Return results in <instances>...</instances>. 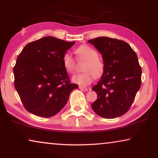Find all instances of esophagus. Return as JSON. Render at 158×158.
Wrapping results in <instances>:
<instances>
[{
    "label": "esophagus",
    "instance_id": "esophagus-1",
    "mask_svg": "<svg viewBox=\"0 0 158 158\" xmlns=\"http://www.w3.org/2000/svg\"><path fill=\"white\" fill-rule=\"evenodd\" d=\"M79 88H80V89H81V90H85V91H86V90H88V88L83 87V86H82V85H80V86H79Z\"/></svg>",
    "mask_w": 158,
    "mask_h": 158
}]
</instances>
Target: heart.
Listing matches in <instances>:
<instances>
[{"label":"heart","instance_id":"heart-1","mask_svg":"<svg viewBox=\"0 0 158 158\" xmlns=\"http://www.w3.org/2000/svg\"><path fill=\"white\" fill-rule=\"evenodd\" d=\"M77 59L85 61L83 70L85 72L75 75L72 77L74 83L82 85H88L92 83L94 77L98 78L104 72V63L98 57L97 51L92 47L83 44L77 47L75 51ZM62 65L68 73H73L76 68V62L71 55L64 53L62 58Z\"/></svg>","mask_w":158,"mask_h":158}]
</instances>
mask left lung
<instances>
[{"label":"left lung","instance_id":"obj_1","mask_svg":"<svg viewBox=\"0 0 158 158\" xmlns=\"http://www.w3.org/2000/svg\"><path fill=\"white\" fill-rule=\"evenodd\" d=\"M102 55L104 72L92 90L91 107L98 116L114 118L126 114L141 86L142 68L137 54L122 40L100 36L88 40Z\"/></svg>","mask_w":158,"mask_h":158}]
</instances>
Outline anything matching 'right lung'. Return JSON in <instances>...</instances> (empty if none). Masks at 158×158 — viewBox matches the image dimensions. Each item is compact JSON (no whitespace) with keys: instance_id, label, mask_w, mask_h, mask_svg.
<instances>
[{"instance_id":"obj_1","label":"right lung","mask_w":158,"mask_h":158,"mask_svg":"<svg viewBox=\"0 0 158 158\" xmlns=\"http://www.w3.org/2000/svg\"><path fill=\"white\" fill-rule=\"evenodd\" d=\"M75 42L45 36L27 44L14 68V86L23 106L42 117L55 116L68 102L73 90L62 65V56Z\"/></svg>"}]
</instances>
